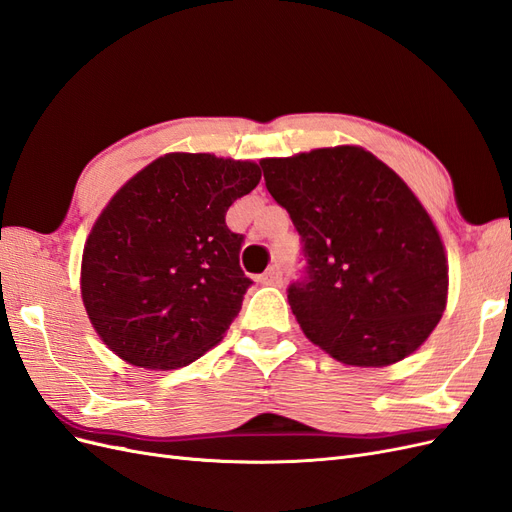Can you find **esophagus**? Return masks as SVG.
Segmentation results:
<instances>
[{
	"label": "esophagus",
	"mask_w": 512,
	"mask_h": 512,
	"mask_svg": "<svg viewBox=\"0 0 512 512\" xmlns=\"http://www.w3.org/2000/svg\"><path fill=\"white\" fill-rule=\"evenodd\" d=\"M260 282L267 284V286H282V282H284V271H282L280 262H275V265H271L265 273H262Z\"/></svg>",
	"instance_id": "34e87169"
}]
</instances>
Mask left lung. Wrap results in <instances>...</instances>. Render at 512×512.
<instances>
[{"label": "left lung", "mask_w": 512, "mask_h": 512, "mask_svg": "<svg viewBox=\"0 0 512 512\" xmlns=\"http://www.w3.org/2000/svg\"><path fill=\"white\" fill-rule=\"evenodd\" d=\"M260 168L301 237L288 303L303 333L346 365L406 359L436 329L448 290L444 245L408 185L361 147Z\"/></svg>", "instance_id": "1"}]
</instances>
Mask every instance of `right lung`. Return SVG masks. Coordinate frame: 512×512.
Listing matches in <instances>:
<instances>
[{"label": "right lung", "mask_w": 512, "mask_h": 512, "mask_svg": "<svg viewBox=\"0 0 512 512\" xmlns=\"http://www.w3.org/2000/svg\"><path fill=\"white\" fill-rule=\"evenodd\" d=\"M260 166L168 153L113 196L85 243L81 292L102 342L145 369L190 365L224 337L254 282L226 211Z\"/></svg>", "instance_id": "1"}]
</instances>
